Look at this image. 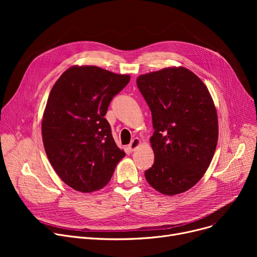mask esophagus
<instances>
[{
  "label": "esophagus",
  "instance_id": "obj_1",
  "mask_svg": "<svg viewBox=\"0 0 257 257\" xmlns=\"http://www.w3.org/2000/svg\"><path fill=\"white\" fill-rule=\"evenodd\" d=\"M140 145H141V141H140L139 139H133L132 142L130 143V145L128 146V150H129L130 152H133Z\"/></svg>",
  "mask_w": 257,
  "mask_h": 257
}]
</instances>
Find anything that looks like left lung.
<instances>
[{
    "label": "left lung",
    "mask_w": 257,
    "mask_h": 257,
    "mask_svg": "<svg viewBox=\"0 0 257 257\" xmlns=\"http://www.w3.org/2000/svg\"><path fill=\"white\" fill-rule=\"evenodd\" d=\"M137 84L154 128L155 160L145 177L164 195L186 192L203 176L217 148L218 115L210 93L185 67L142 75Z\"/></svg>",
    "instance_id": "left-lung-1"
}]
</instances>
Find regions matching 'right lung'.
Returning a JSON list of instances; mask_svg holds the SVG:
<instances>
[{
	"label": "right lung",
	"mask_w": 257,
	"mask_h": 257,
	"mask_svg": "<svg viewBox=\"0 0 257 257\" xmlns=\"http://www.w3.org/2000/svg\"><path fill=\"white\" fill-rule=\"evenodd\" d=\"M129 81L98 66H72L50 92L42 123L45 150L61 180L78 192L104 187L125 156L104 115Z\"/></svg>",
	"instance_id": "right-lung-1"
}]
</instances>
